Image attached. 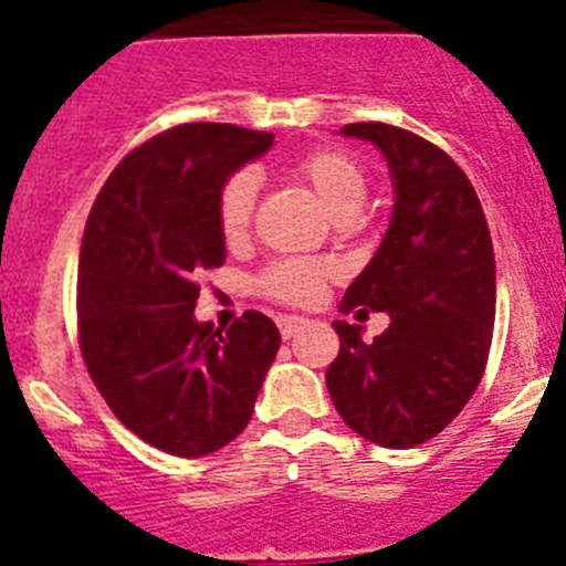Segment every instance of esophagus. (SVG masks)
I'll list each match as a JSON object with an SVG mask.
<instances>
[{
	"label": "esophagus",
	"instance_id": "34e87169",
	"mask_svg": "<svg viewBox=\"0 0 566 566\" xmlns=\"http://www.w3.org/2000/svg\"><path fill=\"white\" fill-rule=\"evenodd\" d=\"M306 326H308V319L297 317V314H283V317H277V328H280V334H283V339L294 337V334L303 332Z\"/></svg>",
	"mask_w": 566,
	"mask_h": 566
}]
</instances>
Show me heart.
I'll use <instances>...</instances> for the list:
<instances>
[{
    "label": "heart",
    "mask_w": 566,
    "mask_h": 566,
    "mask_svg": "<svg viewBox=\"0 0 566 566\" xmlns=\"http://www.w3.org/2000/svg\"><path fill=\"white\" fill-rule=\"evenodd\" d=\"M294 175L308 184L319 203L326 207L334 221H352L363 209L368 181L352 155L339 149H314L294 161ZM254 201H258V178L252 172H234L218 195V229L229 247H238L252 229ZM334 277V266L326 260L292 258L269 266L260 277V292L280 303L308 306L323 294V286Z\"/></svg>",
    "instance_id": "heart-1"
}]
</instances>
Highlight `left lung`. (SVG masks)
I'll return each mask as SVG.
<instances>
[{"instance_id": "8db88e82", "label": "left lung", "mask_w": 566, "mask_h": 566, "mask_svg": "<svg viewBox=\"0 0 566 566\" xmlns=\"http://www.w3.org/2000/svg\"><path fill=\"white\" fill-rule=\"evenodd\" d=\"M371 142L394 181V212L371 263L339 312H385L371 343L334 319L339 354L326 371L343 422L382 448H413L459 417L484 374L496 317V260L476 189L451 155L391 124H345Z\"/></svg>"}]
</instances>
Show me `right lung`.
Here are the masks:
<instances>
[{
  "label": "right lung",
  "mask_w": 566,
  "mask_h": 566,
  "mask_svg": "<svg viewBox=\"0 0 566 566\" xmlns=\"http://www.w3.org/2000/svg\"><path fill=\"white\" fill-rule=\"evenodd\" d=\"M272 133L181 124L124 158L90 209L78 258V339L109 411L164 453L221 451L249 424L280 348L266 314L221 332L195 319L198 277L227 260L218 195Z\"/></svg>",
  "instance_id": "obj_1"
}]
</instances>
